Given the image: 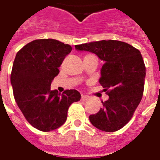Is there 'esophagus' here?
Here are the masks:
<instances>
[{"label": "esophagus", "mask_w": 160, "mask_h": 160, "mask_svg": "<svg viewBox=\"0 0 160 160\" xmlns=\"http://www.w3.org/2000/svg\"><path fill=\"white\" fill-rule=\"evenodd\" d=\"M88 99H89V96H87V95H81V100H87Z\"/></svg>", "instance_id": "esophagus-1"}]
</instances>
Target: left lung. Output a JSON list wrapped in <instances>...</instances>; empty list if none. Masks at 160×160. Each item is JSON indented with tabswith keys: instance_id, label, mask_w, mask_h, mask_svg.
<instances>
[{
	"instance_id": "8db88e82",
	"label": "left lung",
	"mask_w": 160,
	"mask_h": 160,
	"mask_svg": "<svg viewBox=\"0 0 160 160\" xmlns=\"http://www.w3.org/2000/svg\"><path fill=\"white\" fill-rule=\"evenodd\" d=\"M79 51L94 53L104 61L99 82L109 99L102 102L97 114L90 115V123L105 132L119 130L130 120L141 101L145 65L141 53L119 41H100L75 46Z\"/></svg>"
}]
</instances>
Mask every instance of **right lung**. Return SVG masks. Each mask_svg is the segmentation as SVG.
<instances>
[{
	"mask_svg": "<svg viewBox=\"0 0 160 160\" xmlns=\"http://www.w3.org/2000/svg\"><path fill=\"white\" fill-rule=\"evenodd\" d=\"M71 50L70 45L57 40L41 39L26 45L16 55L11 75L14 97L26 120L41 131L61 126L70 105L80 100L76 90L62 95L51 90L59 67Z\"/></svg>",
	"mask_w": 160,
	"mask_h": 160,
	"instance_id": "add662e5",
	"label": "right lung"
}]
</instances>
